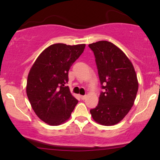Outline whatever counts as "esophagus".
<instances>
[{"instance_id": "obj_1", "label": "esophagus", "mask_w": 160, "mask_h": 160, "mask_svg": "<svg viewBox=\"0 0 160 160\" xmlns=\"http://www.w3.org/2000/svg\"><path fill=\"white\" fill-rule=\"evenodd\" d=\"M80 98H81L82 100H85V99L86 98V95H81V96H80Z\"/></svg>"}]
</instances>
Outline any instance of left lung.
Segmentation results:
<instances>
[{"mask_svg":"<svg viewBox=\"0 0 160 160\" xmlns=\"http://www.w3.org/2000/svg\"><path fill=\"white\" fill-rule=\"evenodd\" d=\"M89 47L95 58L102 92L98 106L90 110L93 120L113 126L126 117L133 106L138 89L137 75L126 54L113 43L101 40Z\"/></svg>","mask_w":160,"mask_h":160,"instance_id":"left-lung-1","label":"left lung"}]
</instances>
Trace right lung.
<instances>
[{"label":"right lung","mask_w":160,"mask_h":160,"mask_svg":"<svg viewBox=\"0 0 160 160\" xmlns=\"http://www.w3.org/2000/svg\"><path fill=\"white\" fill-rule=\"evenodd\" d=\"M86 44L55 43L38 57L29 71L26 93L38 117L50 126H58L71 117L78 101L68 86V71L83 52Z\"/></svg>","instance_id":"add662e5"}]
</instances>
